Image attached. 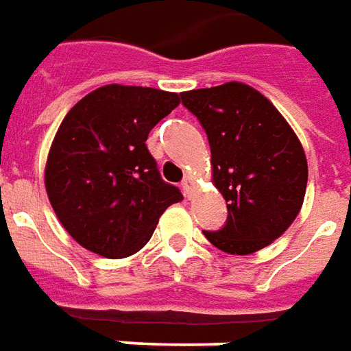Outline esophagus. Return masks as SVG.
<instances>
[{
	"label": "esophagus",
	"mask_w": 351,
	"mask_h": 351,
	"mask_svg": "<svg viewBox=\"0 0 351 351\" xmlns=\"http://www.w3.org/2000/svg\"><path fill=\"white\" fill-rule=\"evenodd\" d=\"M191 188H193V178H191V176H186V178L182 180L184 195H186V197L191 195Z\"/></svg>",
	"instance_id": "34e87169"
}]
</instances>
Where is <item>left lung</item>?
Returning a JSON list of instances; mask_svg holds the SVG:
<instances>
[{
	"mask_svg": "<svg viewBox=\"0 0 351 351\" xmlns=\"http://www.w3.org/2000/svg\"><path fill=\"white\" fill-rule=\"evenodd\" d=\"M206 132L215 188L227 201V221L202 230L230 255L266 247L300 214L307 189V158L275 106L243 83L230 82L180 95Z\"/></svg>",
	"mask_w": 351,
	"mask_h": 351,
	"instance_id": "obj_1",
	"label": "left lung"
}]
</instances>
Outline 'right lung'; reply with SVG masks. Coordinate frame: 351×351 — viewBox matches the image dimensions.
I'll return each mask as SVG.
<instances>
[{"mask_svg":"<svg viewBox=\"0 0 351 351\" xmlns=\"http://www.w3.org/2000/svg\"><path fill=\"white\" fill-rule=\"evenodd\" d=\"M178 104L175 93L106 85L66 113L46 163V191L80 245L106 258L134 255L160 215L182 201L145 143Z\"/></svg>","mask_w":351,"mask_h":351,"instance_id":"add662e5","label":"right lung"}]
</instances>
